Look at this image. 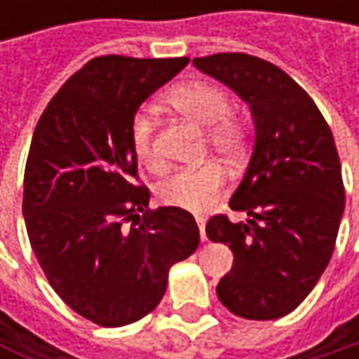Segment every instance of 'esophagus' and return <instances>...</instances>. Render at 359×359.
<instances>
[{"label":"esophagus","mask_w":359,"mask_h":359,"mask_svg":"<svg viewBox=\"0 0 359 359\" xmlns=\"http://www.w3.org/2000/svg\"><path fill=\"white\" fill-rule=\"evenodd\" d=\"M195 220H197V226H199V233H201V241H208V237H205V218L197 216Z\"/></svg>","instance_id":"34e87169"}]
</instances>
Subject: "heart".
I'll return each instance as SVG.
<instances>
[{
	"mask_svg": "<svg viewBox=\"0 0 359 359\" xmlns=\"http://www.w3.org/2000/svg\"><path fill=\"white\" fill-rule=\"evenodd\" d=\"M166 102L193 122L208 126V143L220 156L235 158L245 145L243 124L231 116L229 95L212 83L195 81L177 85L168 91ZM130 145L135 156L149 168L160 172L164 158L156 149V118L149 108H139L130 120ZM224 170L216 162H205L197 168L180 170L160 184V199L166 205L203 212L222 193Z\"/></svg>",
	"mask_w": 359,
	"mask_h": 359,
	"instance_id": "obj_1",
	"label": "heart"
}]
</instances>
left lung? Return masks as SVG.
<instances>
[{"label": "left lung", "instance_id": "left-lung-1", "mask_svg": "<svg viewBox=\"0 0 359 359\" xmlns=\"http://www.w3.org/2000/svg\"><path fill=\"white\" fill-rule=\"evenodd\" d=\"M193 66L250 106L255 141L229 205L248 222L210 218L205 233L235 253L216 293L250 320L293 312L334 250L345 189L332 133L312 97L278 66L248 53L195 57Z\"/></svg>", "mask_w": 359, "mask_h": 359}]
</instances>
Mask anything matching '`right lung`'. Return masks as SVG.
Segmentation results:
<instances>
[{
    "instance_id": "right-lung-1",
    "label": "right lung",
    "mask_w": 359,
    "mask_h": 359,
    "mask_svg": "<svg viewBox=\"0 0 359 359\" xmlns=\"http://www.w3.org/2000/svg\"><path fill=\"white\" fill-rule=\"evenodd\" d=\"M187 64L189 57H95L39 118L25 170L29 241L53 291L91 323L141 320L164 297L170 266L199 245L189 212H151L149 191L133 184L130 120ZM128 219L133 224L124 227Z\"/></svg>"
}]
</instances>
